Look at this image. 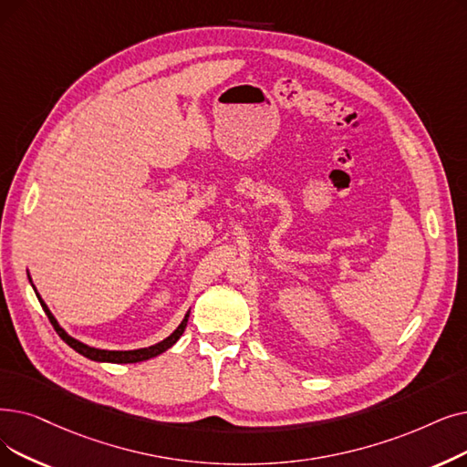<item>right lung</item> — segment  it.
I'll list each match as a JSON object with an SVG mask.
<instances>
[{
    "instance_id": "right-lung-1",
    "label": "right lung",
    "mask_w": 467,
    "mask_h": 467,
    "mask_svg": "<svg viewBox=\"0 0 467 467\" xmlns=\"http://www.w3.org/2000/svg\"><path fill=\"white\" fill-rule=\"evenodd\" d=\"M28 280L32 282V278H30V275H28ZM32 288H34V284H32ZM34 292H36V288H34ZM36 296H37V299H39V303H42V307H44V311H46V315H47V318L51 320V324H53V328H55V332L60 336V339H63L65 343H68V346L76 351V353H79V355H84L86 358H91V360H97V362H114V364H130V362H143V360H149V358H152V357H158V355H161L164 351H168L171 346H175L177 343V339L183 336V332H185V328H187V322H189V315H191V311H187V315H185V318L181 320V324L179 327L166 337V339H161V341H158V343H154V346H150V348H143V349H131V351H109V349H97V348H89V346H86L84 341H79V339H76V337H72L63 327H60L58 324V320L53 317V313L49 311V307L46 306V301L42 299V296H39L37 292H36Z\"/></svg>"
}]
</instances>
